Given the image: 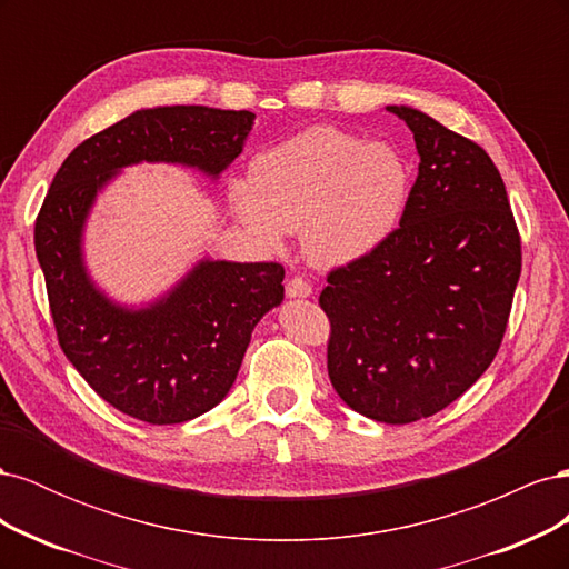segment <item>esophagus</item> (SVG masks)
Segmentation results:
<instances>
[{
	"label": "esophagus",
	"instance_id": "1",
	"mask_svg": "<svg viewBox=\"0 0 569 569\" xmlns=\"http://www.w3.org/2000/svg\"><path fill=\"white\" fill-rule=\"evenodd\" d=\"M311 295H313V287H311V282H308L306 278H301V274H295V278L287 282V297H291V299H306V297H311Z\"/></svg>",
	"mask_w": 569,
	"mask_h": 569
}]
</instances>
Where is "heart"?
Returning <instances> with one entry per match:
<instances>
[{"mask_svg":"<svg viewBox=\"0 0 569 569\" xmlns=\"http://www.w3.org/2000/svg\"><path fill=\"white\" fill-rule=\"evenodd\" d=\"M408 187L406 161L391 144L313 126L258 153L249 182L234 187V209L268 247L301 230L306 256L337 268L393 232Z\"/></svg>","mask_w":569,"mask_h":569,"instance_id":"heart-1","label":"heart"}]
</instances>
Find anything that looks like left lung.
Wrapping results in <instances>:
<instances>
[{
	"label": "left lung",
	"instance_id": "obj_1",
	"mask_svg": "<svg viewBox=\"0 0 569 569\" xmlns=\"http://www.w3.org/2000/svg\"><path fill=\"white\" fill-rule=\"evenodd\" d=\"M420 166L385 242L330 270L327 372L360 416L406 425L435 416L491 366L508 327L522 244L489 153L410 107Z\"/></svg>",
	"mask_w": 569,
	"mask_h": 569
}]
</instances>
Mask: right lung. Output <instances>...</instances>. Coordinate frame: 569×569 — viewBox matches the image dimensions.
Returning a JSON list of instances; mask_svg holds the SVG:
<instances>
[{
	"label": "right lung",
	"instance_id": "obj_1",
	"mask_svg": "<svg viewBox=\"0 0 569 569\" xmlns=\"http://www.w3.org/2000/svg\"><path fill=\"white\" fill-rule=\"evenodd\" d=\"M251 111L142 109L78 144L36 220L51 320L66 358L101 399L149 425H178L230 391L256 322L284 299L280 263L201 261L140 311L107 299L82 263L94 197L120 168L163 161L218 178L253 126Z\"/></svg>",
	"mask_w": 569,
	"mask_h": 569
}]
</instances>
